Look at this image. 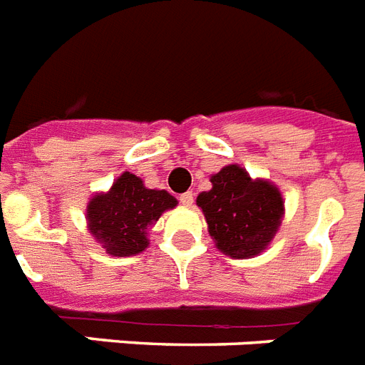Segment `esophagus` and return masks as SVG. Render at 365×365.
<instances>
[{
    "mask_svg": "<svg viewBox=\"0 0 365 365\" xmlns=\"http://www.w3.org/2000/svg\"><path fill=\"white\" fill-rule=\"evenodd\" d=\"M179 200L185 207H190L192 203H194V194H192V192H185V194H180Z\"/></svg>",
    "mask_w": 365,
    "mask_h": 365,
    "instance_id": "34e87169",
    "label": "esophagus"
}]
</instances>
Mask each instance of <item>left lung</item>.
Segmentation results:
<instances>
[{"instance_id":"1","label":"left lung","mask_w":365,"mask_h":365,"mask_svg":"<svg viewBox=\"0 0 365 365\" xmlns=\"http://www.w3.org/2000/svg\"><path fill=\"white\" fill-rule=\"evenodd\" d=\"M211 182L197 205L218 249L232 258L260 255L281 224V192L267 180H252L239 165L222 168Z\"/></svg>"}]
</instances>
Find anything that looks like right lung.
Instances as JSON below:
<instances>
[{"mask_svg":"<svg viewBox=\"0 0 365 365\" xmlns=\"http://www.w3.org/2000/svg\"><path fill=\"white\" fill-rule=\"evenodd\" d=\"M177 200L165 190H148L133 173H122L107 194H100L88 205V228L107 252L132 256L147 249L145 237L165 209Z\"/></svg>","mask_w":365,"mask_h":365,"instance_id":"1","label":"right lung"}]
</instances>
